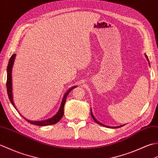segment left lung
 Returning a JSON list of instances; mask_svg holds the SVG:
<instances>
[{
	"instance_id": "obj_1",
	"label": "left lung",
	"mask_w": 158,
	"mask_h": 158,
	"mask_svg": "<svg viewBox=\"0 0 158 158\" xmlns=\"http://www.w3.org/2000/svg\"><path fill=\"white\" fill-rule=\"evenodd\" d=\"M145 56L146 57V58H147V60L148 61V62H149V65H150V63H149V59H148V56H147V55L146 54H145ZM90 114H91V116H92V118H93V119L94 120V121L96 122L97 124H100V125H101V126H103V127H107V128H120V127H123V126H124V125H122V126H120V127H109V126H106V125H104V124H101L100 122H99L98 121L97 119L94 118V115L93 114V112H92V110H91L90 109Z\"/></svg>"
}]
</instances>
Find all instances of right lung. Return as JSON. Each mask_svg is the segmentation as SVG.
Segmentation results:
<instances>
[{
	"instance_id": "add662e5",
	"label": "right lung",
	"mask_w": 158,
	"mask_h": 158,
	"mask_svg": "<svg viewBox=\"0 0 158 158\" xmlns=\"http://www.w3.org/2000/svg\"><path fill=\"white\" fill-rule=\"evenodd\" d=\"M15 56H16V54H13L11 56V57H10V58L9 59V64H8L7 69H6V72H7V78H6V90H7L8 96H9L10 103H12L13 107L17 110V108L15 106V104H14V101H13V88H12V87H13L12 86V69H13L14 61H15ZM76 87H78V86H74L71 87V88H69L67 90V92H66L64 94V97H63L60 107H59V111H57V113L55 115H54L52 118H48V119H47V120H42V121H32V120L31 121L30 120H27V118H26L25 117H23V115H22V117L24 119H25L26 121L30 122V124H34V125H37V126H41V127H43V126H48V125H52V124H56L57 122H58L59 120H61V118L63 117V115H64V106H65V103L66 101V99H67L68 95L69 94V93H70V91H71L72 89H75Z\"/></svg>"
}]
</instances>
